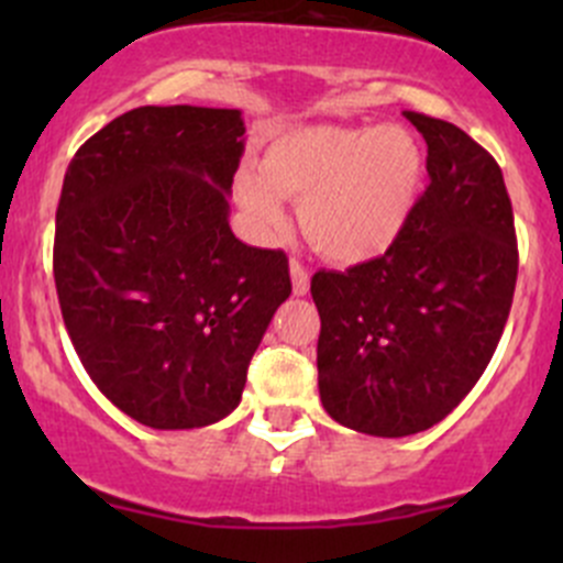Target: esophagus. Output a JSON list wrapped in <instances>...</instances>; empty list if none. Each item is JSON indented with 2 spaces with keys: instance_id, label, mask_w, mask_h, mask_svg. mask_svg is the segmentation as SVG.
Instances as JSON below:
<instances>
[{
  "instance_id": "obj_1",
  "label": "esophagus",
  "mask_w": 563,
  "mask_h": 563,
  "mask_svg": "<svg viewBox=\"0 0 563 563\" xmlns=\"http://www.w3.org/2000/svg\"><path fill=\"white\" fill-rule=\"evenodd\" d=\"M291 283H294V294L297 297H305L310 291V275L299 261H291Z\"/></svg>"
}]
</instances>
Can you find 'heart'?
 Returning <instances> with one entry per match:
<instances>
[{
  "label": "heart",
  "mask_w": 563,
  "mask_h": 563,
  "mask_svg": "<svg viewBox=\"0 0 563 563\" xmlns=\"http://www.w3.org/2000/svg\"><path fill=\"white\" fill-rule=\"evenodd\" d=\"M422 179V146L406 128L313 124L272 141L261 174L236 176V198L264 234L286 229L280 198L302 201L299 220L316 250L340 264H362L400 240Z\"/></svg>",
  "instance_id": "1"
}]
</instances>
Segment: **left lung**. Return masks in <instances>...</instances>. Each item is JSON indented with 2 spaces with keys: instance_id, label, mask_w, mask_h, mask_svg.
Listing matches in <instances>:
<instances>
[{
  "instance_id": "left-lung-1",
  "label": "left lung",
  "mask_w": 563,
  "mask_h": 563,
  "mask_svg": "<svg viewBox=\"0 0 563 563\" xmlns=\"http://www.w3.org/2000/svg\"><path fill=\"white\" fill-rule=\"evenodd\" d=\"M430 185L400 240L345 272H316L318 391L334 422L400 439L433 428L479 382L518 280L512 201L490 152L406 111Z\"/></svg>"
}]
</instances>
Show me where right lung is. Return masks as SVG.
<instances>
[{
  "label": "right lung",
  "instance_id": "add662e5",
  "mask_svg": "<svg viewBox=\"0 0 563 563\" xmlns=\"http://www.w3.org/2000/svg\"><path fill=\"white\" fill-rule=\"evenodd\" d=\"M242 152L236 108L141 106L67 166L54 236L62 318L89 378L146 428L229 417L291 294L286 253L250 247L229 225Z\"/></svg>",
  "mask_w": 563,
  "mask_h": 563
}]
</instances>
